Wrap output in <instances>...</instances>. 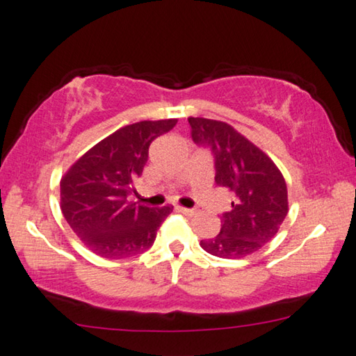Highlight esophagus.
Here are the masks:
<instances>
[{
    "label": "esophagus",
    "instance_id": "34e87169",
    "mask_svg": "<svg viewBox=\"0 0 356 356\" xmlns=\"http://www.w3.org/2000/svg\"><path fill=\"white\" fill-rule=\"evenodd\" d=\"M177 209H179V212H182V213H184V216H188V217H193V216H196V211H195V209H187V207H182V206H179Z\"/></svg>",
    "mask_w": 356,
    "mask_h": 356
}]
</instances>
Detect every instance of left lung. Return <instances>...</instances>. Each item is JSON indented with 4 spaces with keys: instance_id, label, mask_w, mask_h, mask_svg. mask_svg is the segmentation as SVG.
Instances as JSON below:
<instances>
[{
    "instance_id": "1",
    "label": "left lung",
    "mask_w": 356,
    "mask_h": 356,
    "mask_svg": "<svg viewBox=\"0 0 356 356\" xmlns=\"http://www.w3.org/2000/svg\"><path fill=\"white\" fill-rule=\"evenodd\" d=\"M191 139L212 152L216 184L234 196L216 238L201 247L220 258H242L277 234L289 212L285 179L274 161L225 122L190 117Z\"/></svg>"
}]
</instances>
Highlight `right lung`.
Returning a JSON list of instances; mask_svg holds the SVG:
<instances>
[{
	"mask_svg": "<svg viewBox=\"0 0 356 356\" xmlns=\"http://www.w3.org/2000/svg\"><path fill=\"white\" fill-rule=\"evenodd\" d=\"M176 118L127 125L86 152L60 182L63 217L97 255L118 259L150 249L172 206L129 202L133 180L149 160L152 140L176 127Z\"/></svg>",
	"mask_w": 356,
	"mask_h": 356,
	"instance_id": "1",
	"label": "right lung"
}]
</instances>
